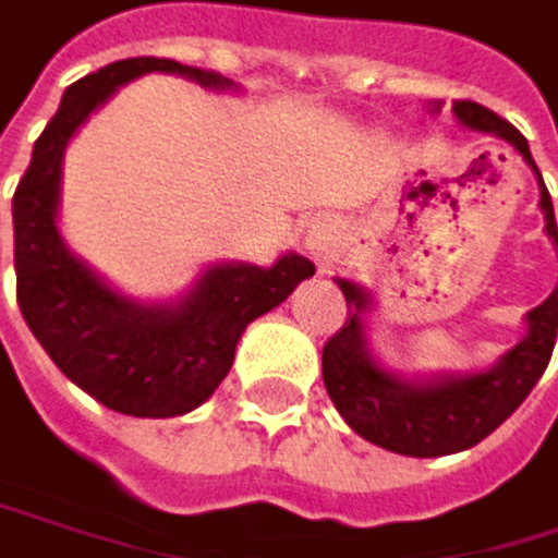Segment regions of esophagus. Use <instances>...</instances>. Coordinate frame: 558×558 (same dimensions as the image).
Here are the masks:
<instances>
[{
	"label": "esophagus",
	"instance_id": "obj_1",
	"mask_svg": "<svg viewBox=\"0 0 558 558\" xmlns=\"http://www.w3.org/2000/svg\"><path fill=\"white\" fill-rule=\"evenodd\" d=\"M304 244H307V254H311V260L317 264L320 274H325V270L335 264V227H331L328 220L311 223Z\"/></svg>",
	"mask_w": 558,
	"mask_h": 558
}]
</instances>
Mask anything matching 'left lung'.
Masks as SVG:
<instances>
[{
  "label": "left lung",
  "instance_id": "left-lung-1",
  "mask_svg": "<svg viewBox=\"0 0 558 558\" xmlns=\"http://www.w3.org/2000/svg\"><path fill=\"white\" fill-rule=\"evenodd\" d=\"M428 113H441V102H428ZM452 113L462 126L506 140L515 154L532 167L539 180V210L546 217V238L558 254V223L553 197L543 183V173L529 154V140L502 117L472 99H456ZM344 291L348 320L344 328L325 344L320 372L325 388L341 418L372 445L412 459L456 456L478 445L496 432L519 404L529 398L535 381L543 378L553 357L558 335V284L556 291L525 314V338L512 344L499 361L482 372H445V375H415L404 378L381 364L368 341V311L375 298L348 277H335Z\"/></svg>",
  "mask_w": 558,
  "mask_h": 558
}]
</instances>
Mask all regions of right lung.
<instances>
[{
  "instance_id": "right-lung-1",
  "label": "right lung",
  "mask_w": 558,
  "mask_h": 558,
  "mask_svg": "<svg viewBox=\"0 0 558 558\" xmlns=\"http://www.w3.org/2000/svg\"><path fill=\"white\" fill-rule=\"evenodd\" d=\"M146 73L183 76L214 93L238 89L220 73L140 56L110 62L62 93L12 197L15 291L29 331L73 385L120 415L173 418L217 391L251 320L288 301L314 264L294 251L270 267L220 260L180 298L136 301L66 247L59 233L66 146L120 86Z\"/></svg>"
}]
</instances>
